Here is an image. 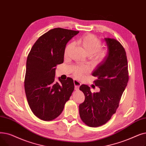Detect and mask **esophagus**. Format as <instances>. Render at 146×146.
Wrapping results in <instances>:
<instances>
[{
  "label": "esophagus",
  "instance_id": "esophagus-1",
  "mask_svg": "<svg viewBox=\"0 0 146 146\" xmlns=\"http://www.w3.org/2000/svg\"><path fill=\"white\" fill-rule=\"evenodd\" d=\"M74 86H75V90H78L80 88V86H81V83L78 81L74 80Z\"/></svg>",
  "mask_w": 146,
  "mask_h": 146
}]
</instances>
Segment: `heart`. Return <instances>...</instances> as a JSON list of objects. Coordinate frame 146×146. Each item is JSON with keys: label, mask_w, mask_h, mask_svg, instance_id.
Here are the masks:
<instances>
[{"label": "heart", "mask_w": 146, "mask_h": 146, "mask_svg": "<svg viewBox=\"0 0 146 146\" xmlns=\"http://www.w3.org/2000/svg\"><path fill=\"white\" fill-rule=\"evenodd\" d=\"M77 43L84 50V52L88 56L96 62H100L105 59L107 55L106 49H102V43L100 40L96 36L88 34L84 37L80 38ZM72 47V43L68 44L65 49V54H67ZM87 69L84 67H81L77 69L75 71V75L77 77H80L81 74L86 72Z\"/></svg>", "instance_id": "heart-1"}]
</instances>
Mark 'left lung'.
Listing matches in <instances>:
<instances>
[{
    "label": "left lung",
    "instance_id": "obj_1",
    "mask_svg": "<svg viewBox=\"0 0 146 146\" xmlns=\"http://www.w3.org/2000/svg\"><path fill=\"white\" fill-rule=\"evenodd\" d=\"M104 40L108 47L107 55L92 72V75L97 77L94 84L100 92L92 93L90 87L85 84L80 87L85 96L84 102L79 105L80 116L92 127L106 123L115 113L129 79L124 48L114 38Z\"/></svg>",
    "mask_w": 146,
    "mask_h": 146
}]
</instances>
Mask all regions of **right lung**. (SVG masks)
Masks as SVG:
<instances>
[{"instance_id": "1", "label": "right lung", "mask_w": 146, "mask_h": 146, "mask_svg": "<svg viewBox=\"0 0 146 146\" xmlns=\"http://www.w3.org/2000/svg\"><path fill=\"white\" fill-rule=\"evenodd\" d=\"M79 31L56 28L40 37L28 55L24 88L33 113L52 121L62 112L74 90L71 78L54 81L57 65L64 62L66 45Z\"/></svg>"}]
</instances>
